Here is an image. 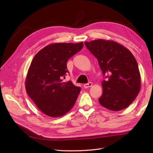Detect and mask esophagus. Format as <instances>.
Masks as SVG:
<instances>
[{
    "label": "esophagus",
    "mask_w": 153,
    "mask_h": 153,
    "mask_svg": "<svg viewBox=\"0 0 153 153\" xmlns=\"http://www.w3.org/2000/svg\"><path fill=\"white\" fill-rule=\"evenodd\" d=\"M92 82H89V83H87V84H85L84 85V88H85V89H87V88H89V87H92Z\"/></svg>",
    "instance_id": "obj_1"
}]
</instances>
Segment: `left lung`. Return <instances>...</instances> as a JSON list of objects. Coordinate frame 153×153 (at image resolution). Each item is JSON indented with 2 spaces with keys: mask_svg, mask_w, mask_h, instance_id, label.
<instances>
[{
  "mask_svg": "<svg viewBox=\"0 0 153 153\" xmlns=\"http://www.w3.org/2000/svg\"><path fill=\"white\" fill-rule=\"evenodd\" d=\"M84 44L97 59L106 78L102 82L100 105L112 111L129 106L141 87L138 65L133 54L124 46L111 40L99 39Z\"/></svg>",
  "mask_w": 153,
  "mask_h": 153,
  "instance_id": "1",
  "label": "left lung"
}]
</instances>
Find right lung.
Masks as SVG:
<instances>
[{"mask_svg":"<svg viewBox=\"0 0 153 153\" xmlns=\"http://www.w3.org/2000/svg\"><path fill=\"white\" fill-rule=\"evenodd\" d=\"M84 43H52L36 54L29 67L25 89L38 109L48 117L63 116L74 107L81 88L63 82L67 61Z\"/></svg>","mask_w":153,"mask_h":153,"instance_id":"obj_1","label":"right lung"}]
</instances>
